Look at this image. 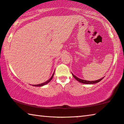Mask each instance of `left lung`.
I'll return each instance as SVG.
<instances>
[{
    "mask_svg": "<svg viewBox=\"0 0 124 124\" xmlns=\"http://www.w3.org/2000/svg\"><path fill=\"white\" fill-rule=\"evenodd\" d=\"M71 74H72V75L73 77H74V78L76 79L77 80H78L79 82H80V83H83V84H95V83H98V82L101 81L102 79H103V78H102L101 79H98L97 80H93V81H89V80H83V79H81L78 78V77L75 76L74 74H73L72 73H71Z\"/></svg>",
    "mask_w": 124,
    "mask_h": 124,
    "instance_id": "8db88e82",
    "label": "left lung"
}]
</instances>
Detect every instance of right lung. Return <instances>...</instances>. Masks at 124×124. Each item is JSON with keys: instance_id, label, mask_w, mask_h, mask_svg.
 Wrapping results in <instances>:
<instances>
[{"instance_id": "1", "label": "right lung", "mask_w": 124, "mask_h": 124, "mask_svg": "<svg viewBox=\"0 0 124 124\" xmlns=\"http://www.w3.org/2000/svg\"><path fill=\"white\" fill-rule=\"evenodd\" d=\"M54 74V73H53V75H52V76H51V78H50L48 80H47V81H46V82H44V83H42L39 84H36V85H33V86H35V87H42V86H43V85H46V84H47L48 83H49V82H50L51 81V80H52V79H53V78Z\"/></svg>"}]
</instances>
